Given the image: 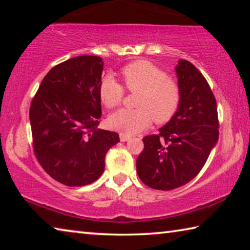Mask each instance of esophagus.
Segmentation results:
<instances>
[{
	"mask_svg": "<svg viewBox=\"0 0 250 250\" xmlns=\"http://www.w3.org/2000/svg\"><path fill=\"white\" fill-rule=\"evenodd\" d=\"M129 139H130L129 135H126V134H125V133H120V140H121V142L128 141Z\"/></svg>",
	"mask_w": 250,
	"mask_h": 250,
	"instance_id": "1",
	"label": "esophagus"
}]
</instances>
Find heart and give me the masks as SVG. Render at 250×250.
Here are the masks:
<instances>
[{"mask_svg":"<svg viewBox=\"0 0 250 250\" xmlns=\"http://www.w3.org/2000/svg\"><path fill=\"white\" fill-rule=\"evenodd\" d=\"M120 75L126 89L139 92L135 101L138 109H122L112 113L108 119L110 128L133 135L147 128L152 119L164 124L174 116L181 98L179 83L160 67L141 59L122 67ZM124 96V87L115 78L107 76L101 80L99 98L105 107H118Z\"/></svg>","mask_w":250,"mask_h":250,"instance_id":"1","label":"heart"}]
</instances>
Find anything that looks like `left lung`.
I'll use <instances>...</instances> for the list:
<instances>
[{
  "label": "left lung",
  "mask_w": 250,
  "mask_h": 250,
  "mask_svg": "<svg viewBox=\"0 0 250 250\" xmlns=\"http://www.w3.org/2000/svg\"><path fill=\"white\" fill-rule=\"evenodd\" d=\"M181 98L176 112L159 134L143 138L137 173L151 188L170 191L195 177L218 140L215 97L204 76L192 62L175 67Z\"/></svg>",
  "instance_id": "left-lung-1"
}]
</instances>
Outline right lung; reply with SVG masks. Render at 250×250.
Returning a JSON list of instances; mask_svg holds the SVG:
<instances>
[{
    "instance_id": "right-lung-1",
    "label": "right lung",
    "mask_w": 250,
    "mask_h": 250,
    "mask_svg": "<svg viewBox=\"0 0 250 250\" xmlns=\"http://www.w3.org/2000/svg\"><path fill=\"white\" fill-rule=\"evenodd\" d=\"M104 62L83 55L48 71L29 108L36 159L48 175L67 186L99 179L104 156L119 134L98 129Z\"/></svg>"
}]
</instances>
